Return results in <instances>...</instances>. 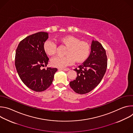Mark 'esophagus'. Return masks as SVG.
Instances as JSON below:
<instances>
[{
	"label": "esophagus",
	"instance_id": "esophagus-1",
	"mask_svg": "<svg viewBox=\"0 0 133 133\" xmlns=\"http://www.w3.org/2000/svg\"><path fill=\"white\" fill-rule=\"evenodd\" d=\"M60 70H63V71H67L69 70V68H61V69H60Z\"/></svg>",
	"mask_w": 133,
	"mask_h": 133
}]
</instances>
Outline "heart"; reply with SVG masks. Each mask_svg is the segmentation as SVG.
<instances>
[{
    "instance_id": "b5f03b06",
    "label": "heart",
    "mask_w": 133,
    "mask_h": 133,
    "mask_svg": "<svg viewBox=\"0 0 133 133\" xmlns=\"http://www.w3.org/2000/svg\"><path fill=\"white\" fill-rule=\"evenodd\" d=\"M58 42L66 46L67 49L65 56H56L51 60L52 66L59 68H64L71 64L75 61L81 63L85 61L90 52V46L88 44L72 36H66L58 39ZM45 52L48 56L55 54L56 49V44L50 40H47L44 44Z\"/></svg>"
}]
</instances>
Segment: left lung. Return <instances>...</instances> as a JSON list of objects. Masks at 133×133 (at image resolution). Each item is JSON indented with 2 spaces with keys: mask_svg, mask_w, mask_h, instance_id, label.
I'll return each mask as SVG.
<instances>
[{
  "mask_svg": "<svg viewBox=\"0 0 133 133\" xmlns=\"http://www.w3.org/2000/svg\"><path fill=\"white\" fill-rule=\"evenodd\" d=\"M107 58L106 51L98 41H92L91 52L88 58L78 69L77 76L69 83L72 90L77 94H85L91 91L101 82L106 71Z\"/></svg>",
  "mask_w": 133,
  "mask_h": 133,
  "instance_id": "obj_1",
  "label": "left lung"
}]
</instances>
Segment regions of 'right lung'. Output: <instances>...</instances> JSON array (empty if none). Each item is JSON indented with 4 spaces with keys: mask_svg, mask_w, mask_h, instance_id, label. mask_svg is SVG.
I'll return each instance as SVG.
<instances>
[{
    "mask_svg": "<svg viewBox=\"0 0 133 133\" xmlns=\"http://www.w3.org/2000/svg\"><path fill=\"white\" fill-rule=\"evenodd\" d=\"M48 34L39 32L26 37L19 44L16 51L15 66L19 76L28 88L43 91L52 84L56 68L41 69L48 64L49 58L43 48Z\"/></svg>",
    "mask_w": 133,
    "mask_h": 133,
    "instance_id": "1",
    "label": "right lung"
}]
</instances>
